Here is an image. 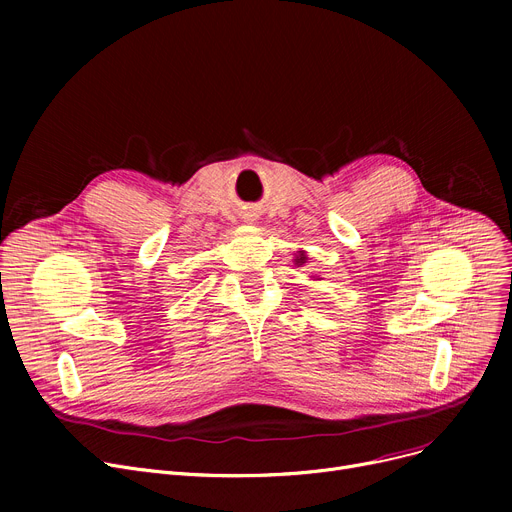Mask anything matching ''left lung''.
Segmentation results:
<instances>
[{
    "mask_svg": "<svg viewBox=\"0 0 512 512\" xmlns=\"http://www.w3.org/2000/svg\"><path fill=\"white\" fill-rule=\"evenodd\" d=\"M301 259H303V257H301ZM301 263H303V261H301Z\"/></svg>",
    "mask_w": 512,
    "mask_h": 512,
    "instance_id": "8db88e82",
    "label": "left lung"
}]
</instances>
